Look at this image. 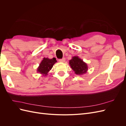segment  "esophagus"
Segmentation results:
<instances>
[{
  "label": "esophagus",
  "instance_id": "esophagus-1",
  "mask_svg": "<svg viewBox=\"0 0 126 126\" xmlns=\"http://www.w3.org/2000/svg\"><path fill=\"white\" fill-rule=\"evenodd\" d=\"M65 61H66V59L64 58H63V59H61L59 60V62H61V63H64L65 62Z\"/></svg>",
  "mask_w": 126,
  "mask_h": 126
}]
</instances>
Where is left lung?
Listing matches in <instances>:
<instances>
[{"label":"left lung","mask_w":126,"mask_h":126,"mask_svg":"<svg viewBox=\"0 0 126 126\" xmlns=\"http://www.w3.org/2000/svg\"><path fill=\"white\" fill-rule=\"evenodd\" d=\"M69 63L72 70L78 75L85 74L88 69L87 64L78 56L72 57V59L69 60Z\"/></svg>","instance_id":"1"}]
</instances>
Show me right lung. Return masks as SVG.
Wrapping results in <instances>:
<instances>
[{"instance_id": "obj_1", "label": "right lung", "mask_w": 126, "mask_h": 126, "mask_svg": "<svg viewBox=\"0 0 126 126\" xmlns=\"http://www.w3.org/2000/svg\"><path fill=\"white\" fill-rule=\"evenodd\" d=\"M56 62L57 60L55 58L52 59L44 58L43 60L39 64V67L37 68V71L43 76H47L48 72L51 69L54 64Z\"/></svg>"}]
</instances>
